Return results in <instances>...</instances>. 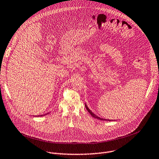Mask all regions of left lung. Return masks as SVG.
I'll return each mask as SVG.
<instances>
[{
  "label": "left lung",
  "instance_id": "left-lung-1",
  "mask_svg": "<svg viewBox=\"0 0 159 159\" xmlns=\"http://www.w3.org/2000/svg\"><path fill=\"white\" fill-rule=\"evenodd\" d=\"M85 108H86V109H87V110L88 111V112L92 115V116L93 117H94L95 119H99V120H108V121H112V120H110V119H103V118H100V117H98L97 115H96L95 114H94L89 109V108L87 107V105H85Z\"/></svg>",
  "mask_w": 159,
  "mask_h": 159
}]
</instances>
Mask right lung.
<instances>
[{
    "mask_svg": "<svg viewBox=\"0 0 159 159\" xmlns=\"http://www.w3.org/2000/svg\"><path fill=\"white\" fill-rule=\"evenodd\" d=\"M45 115H46V114H45ZM39 115V116H42V115H43V116H44V115Z\"/></svg>",
    "mask_w": 159,
    "mask_h": 159,
    "instance_id": "1",
    "label": "right lung"
}]
</instances>
